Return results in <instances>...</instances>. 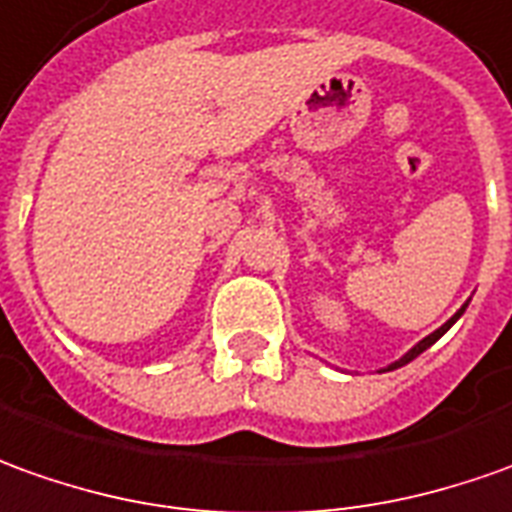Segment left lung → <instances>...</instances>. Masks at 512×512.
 <instances>
[{
    "mask_svg": "<svg viewBox=\"0 0 512 512\" xmlns=\"http://www.w3.org/2000/svg\"><path fill=\"white\" fill-rule=\"evenodd\" d=\"M462 311H465V305H462L460 311H457V314H454V316H451V319H448V322H446V325H443V328H440V330H434V333H431V336H426V339H423V342L415 344V347H412V350H409V353H406V356H403L401 361H395V364H389L387 370H398V367H403V364H409V361H412V358L420 356V353H423V350H426V347H431V344L437 342V339H440V336H443V333H446V330L451 328V325H454V322H457V319H460Z\"/></svg>",
    "mask_w": 512,
    "mask_h": 512,
    "instance_id": "obj_1",
    "label": "left lung"
}]
</instances>
